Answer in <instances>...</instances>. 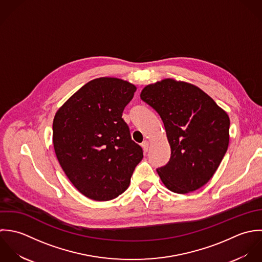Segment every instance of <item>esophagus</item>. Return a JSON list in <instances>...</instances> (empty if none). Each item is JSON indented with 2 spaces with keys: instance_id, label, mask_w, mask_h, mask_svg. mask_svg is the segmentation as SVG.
Segmentation results:
<instances>
[{
  "instance_id": "obj_1",
  "label": "esophagus",
  "mask_w": 262,
  "mask_h": 262,
  "mask_svg": "<svg viewBox=\"0 0 262 262\" xmlns=\"http://www.w3.org/2000/svg\"><path fill=\"white\" fill-rule=\"evenodd\" d=\"M149 145H150V144H149V142H148L147 140L142 143V147H143V149H144L145 152H147V151L149 150Z\"/></svg>"
}]
</instances>
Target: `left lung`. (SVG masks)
Segmentation results:
<instances>
[{
    "mask_svg": "<svg viewBox=\"0 0 262 262\" xmlns=\"http://www.w3.org/2000/svg\"><path fill=\"white\" fill-rule=\"evenodd\" d=\"M141 99L160 115L171 148L157 169L165 186L184 194L207 184L229 146L227 112L199 87L173 79L146 86Z\"/></svg>",
    "mask_w": 262,
    "mask_h": 262,
    "instance_id": "8db88e82",
    "label": "left lung"
}]
</instances>
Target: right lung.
I'll return each mask as SVG.
<instances>
[{"label":"right lung","mask_w":262,"mask_h":262,"mask_svg":"<svg viewBox=\"0 0 262 262\" xmlns=\"http://www.w3.org/2000/svg\"><path fill=\"white\" fill-rule=\"evenodd\" d=\"M136 90L121 79H94L54 115L56 158L73 185L88 199L105 202L124 192L143 159V149L132 140L121 117Z\"/></svg>","instance_id":"1"}]
</instances>
